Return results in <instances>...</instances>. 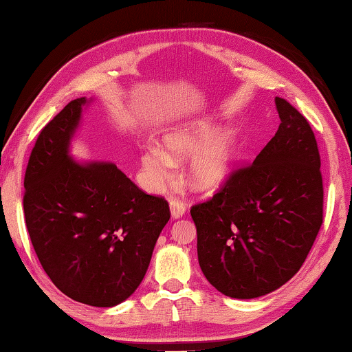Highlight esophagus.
Wrapping results in <instances>:
<instances>
[{"label": "esophagus", "instance_id": "34e87169", "mask_svg": "<svg viewBox=\"0 0 352 352\" xmlns=\"http://www.w3.org/2000/svg\"><path fill=\"white\" fill-rule=\"evenodd\" d=\"M170 212H171V218L173 219H179L186 214V206L182 202L173 199L170 201Z\"/></svg>", "mask_w": 352, "mask_h": 352}]
</instances>
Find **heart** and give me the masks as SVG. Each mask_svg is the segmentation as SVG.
<instances>
[{"label":"heart","instance_id":"heart-1","mask_svg":"<svg viewBox=\"0 0 352 352\" xmlns=\"http://www.w3.org/2000/svg\"><path fill=\"white\" fill-rule=\"evenodd\" d=\"M162 148L146 145L140 151V165L150 186L168 184L176 164L194 156L187 170V182L196 192L208 193L224 186L232 176L236 159L235 135L221 131L207 119L182 122L166 128Z\"/></svg>","mask_w":352,"mask_h":352}]
</instances>
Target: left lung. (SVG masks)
<instances>
[{"mask_svg":"<svg viewBox=\"0 0 352 352\" xmlns=\"http://www.w3.org/2000/svg\"><path fill=\"white\" fill-rule=\"evenodd\" d=\"M275 107L278 131L254 164L190 210L202 274L230 298H258L286 285L303 266L323 223L316 135L285 98L275 97Z\"/></svg>","mask_w":352,"mask_h":352,"instance_id":"left-lung-1","label":"left lung"}]
</instances>
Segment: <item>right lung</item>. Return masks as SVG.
<instances>
[{"label":"right lung","mask_w":352,"mask_h":352,"mask_svg":"<svg viewBox=\"0 0 352 352\" xmlns=\"http://www.w3.org/2000/svg\"><path fill=\"white\" fill-rule=\"evenodd\" d=\"M92 102L76 98L41 129L23 206L35 254L54 285L80 303L113 307L144 280L170 208L109 160L72 157V139Z\"/></svg>","instance_id":"obj_1"}]
</instances>
